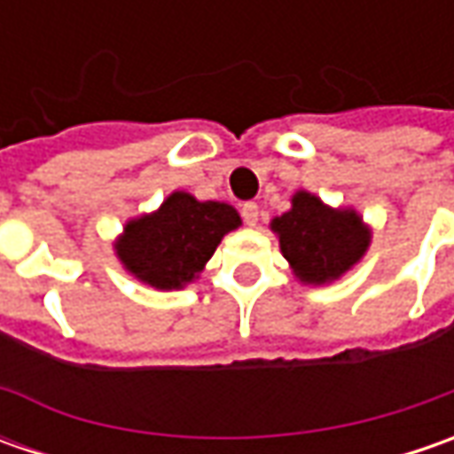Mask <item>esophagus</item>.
Instances as JSON below:
<instances>
[{
    "instance_id": "34e87169",
    "label": "esophagus",
    "mask_w": 454,
    "mask_h": 454,
    "mask_svg": "<svg viewBox=\"0 0 454 454\" xmlns=\"http://www.w3.org/2000/svg\"><path fill=\"white\" fill-rule=\"evenodd\" d=\"M242 217H245V224L254 227V224H257V219H260V207H257L254 201H247V204H242Z\"/></svg>"
}]
</instances>
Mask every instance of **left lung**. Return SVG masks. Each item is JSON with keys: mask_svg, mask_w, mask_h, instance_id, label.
I'll return each mask as SVG.
<instances>
[{"mask_svg": "<svg viewBox=\"0 0 454 454\" xmlns=\"http://www.w3.org/2000/svg\"><path fill=\"white\" fill-rule=\"evenodd\" d=\"M280 253L303 286H328L361 262L372 245V227L354 207H328L298 189L286 215L270 222Z\"/></svg>", "mask_w": 454, "mask_h": 454, "instance_id": "8db88e82", "label": "left lung"}]
</instances>
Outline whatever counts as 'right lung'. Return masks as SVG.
<instances>
[{"instance_id":"1","label":"right lung","mask_w":454,"mask_h":454,"mask_svg":"<svg viewBox=\"0 0 454 454\" xmlns=\"http://www.w3.org/2000/svg\"><path fill=\"white\" fill-rule=\"evenodd\" d=\"M239 224V212L227 201L171 192L159 209L123 224L114 250L136 280L156 290H179L200 278L222 237Z\"/></svg>"}]
</instances>
